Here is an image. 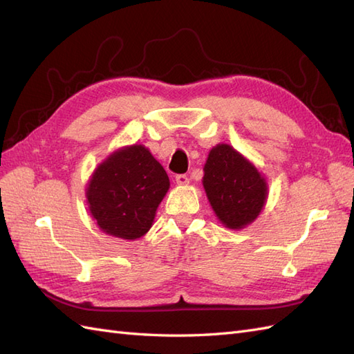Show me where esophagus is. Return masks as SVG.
<instances>
[{"label": "esophagus", "instance_id": "1", "mask_svg": "<svg viewBox=\"0 0 354 354\" xmlns=\"http://www.w3.org/2000/svg\"><path fill=\"white\" fill-rule=\"evenodd\" d=\"M175 180H176V184L180 185V187H185V185L189 184V179H188L187 175H178V176L175 178Z\"/></svg>", "mask_w": 354, "mask_h": 354}]
</instances>
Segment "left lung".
<instances>
[{
    "instance_id": "8db88e82",
    "label": "left lung",
    "mask_w": 354,
    "mask_h": 354,
    "mask_svg": "<svg viewBox=\"0 0 354 354\" xmlns=\"http://www.w3.org/2000/svg\"><path fill=\"white\" fill-rule=\"evenodd\" d=\"M202 184L216 218L232 230L254 223L268 201V183L252 162L227 143L214 147Z\"/></svg>"
}]
</instances>
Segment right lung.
<instances>
[{
  "label": "right lung",
  "mask_w": 354,
  "mask_h": 354,
  "mask_svg": "<svg viewBox=\"0 0 354 354\" xmlns=\"http://www.w3.org/2000/svg\"><path fill=\"white\" fill-rule=\"evenodd\" d=\"M170 187L169 176L143 145L113 151L91 175L89 214L109 236L134 241L147 234Z\"/></svg>",
  "instance_id": "right-lung-1"
}]
</instances>
